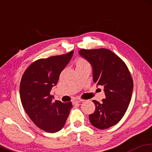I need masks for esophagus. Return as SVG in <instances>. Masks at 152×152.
<instances>
[{
    "label": "esophagus",
    "mask_w": 152,
    "mask_h": 152,
    "mask_svg": "<svg viewBox=\"0 0 152 152\" xmlns=\"http://www.w3.org/2000/svg\"><path fill=\"white\" fill-rule=\"evenodd\" d=\"M83 101H84V100L80 99V98H74L73 100H72V102H73V103H77V102H83Z\"/></svg>",
    "instance_id": "obj_1"
}]
</instances>
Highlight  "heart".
Instances as JSON below:
<instances>
[{
    "mask_svg": "<svg viewBox=\"0 0 152 152\" xmlns=\"http://www.w3.org/2000/svg\"><path fill=\"white\" fill-rule=\"evenodd\" d=\"M87 66H89V64H88V63L83 58H79L76 61V68H82V67Z\"/></svg>",
    "mask_w": 152,
    "mask_h": 152,
    "instance_id": "1",
    "label": "heart"
}]
</instances>
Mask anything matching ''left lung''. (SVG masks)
<instances>
[{
	"label": "left lung",
	"instance_id": "obj_1",
	"mask_svg": "<svg viewBox=\"0 0 152 152\" xmlns=\"http://www.w3.org/2000/svg\"><path fill=\"white\" fill-rule=\"evenodd\" d=\"M79 54L91 65L94 82L103 86L105 95L102 102L93 100L96 110L89 115V121L97 129H107L125 115L133 93V79L125 63L112 51L82 49Z\"/></svg>",
	"mask_w": 152,
	"mask_h": 152
}]
</instances>
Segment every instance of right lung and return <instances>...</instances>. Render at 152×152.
Here are the masks:
<instances>
[{"mask_svg": "<svg viewBox=\"0 0 152 152\" xmlns=\"http://www.w3.org/2000/svg\"><path fill=\"white\" fill-rule=\"evenodd\" d=\"M73 51L66 54L40 58L26 70L19 92L21 103L33 123L47 133L63 129L72 105L71 102H52L50 91L71 59Z\"/></svg>", "mask_w": 152, "mask_h": 152, "instance_id": "1", "label": "right lung"}]
</instances>
